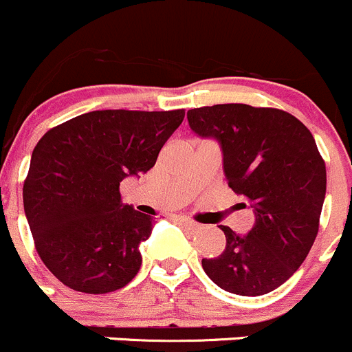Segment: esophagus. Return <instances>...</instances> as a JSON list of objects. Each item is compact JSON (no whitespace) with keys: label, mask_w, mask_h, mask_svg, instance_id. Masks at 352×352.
<instances>
[{"label":"esophagus","mask_w":352,"mask_h":352,"mask_svg":"<svg viewBox=\"0 0 352 352\" xmlns=\"http://www.w3.org/2000/svg\"><path fill=\"white\" fill-rule=\"evenodd\" d=\"M179 222L184 226V228H188V229H190V231H193V232L200 231V229H201L200 224H197V222L190 221V219H186V217H181Z\"/></svg>","instance_id":"obj_1"}]
</instances>
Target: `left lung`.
I'll use <instances>...</instances> for the list:
<instances>
[{"label": "left lung", "instance_id": "1", "mask_svg": "<svg viewBox=\"0 0 352 352\" xmlns=\"http://www.w3.org/2000/svg\"><path fill=\"white\" fill-rule=\"evenodd\" d=\"M188 123L198 137L219 142L229 188L255 212L245 236L219 226L226 250L201 260L205 274L232 294L277 289L305 262L318 232L327 171L315 138L293 114L248 104L190 109Z\"/></svg>", "mask_w": 352, "mask_h": 352}]
</instances>
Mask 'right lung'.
<instances>
[{
    "mask_svg": "<svg viewBox=\"0 0 352 352\" xmlns=\"http://www.w3.org/2000/svg\"><path fill=\"white\" fill-rule=\"evenodd\" d=\"M184 109L80 114L39 140L23 183V208L44 265L73 291L106 294L142 265L152 217L121 201L120 183L154 168Z\"/></svg>",
    "mask_w": 352,
    "mask_h": 352,
    "instance_id": "add662e5",
    "label": "right lung"
}]
</instances>
